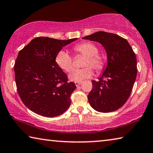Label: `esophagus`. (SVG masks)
<instances>
[{
	"mask_svg": "<svg viewBox=\"0 0 153 153\" xmlns=\"http://www.w3.org/2000/svg\"><path fill=\"white\" fill-rule=\"evenodd\" d=\"M81 84H82V82H75V84H76V86L81 85Z\"/></svg>",
	"mask_w": 153,
	"mask_h": 153,
	"instance_id": "34e87169",
	"label": "esophagus"
}]
</instances>
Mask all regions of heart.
Wrapping results in <instances>:
<instances>
[{"instance_id": "1", "label": "heart", "mask_w": 153, "mask_h": 153, "mask_svg": "<svg viewBox=\"0 0 153 153\" xmlns=\"http://www.w3.org/2000/svg\"><path fill=\"white\" fill-rule=\"evenodd\" d=\"M74 50L76 52L84 55L86 59L84 66H91L97 71H100L103 67V60L98 53V48L91 42H83L76 45ZM55 61L60 69L66 72H70L73 69V59L67 51L60 50L56 56ZM93 70L91 67H86L84 69H75L69 75V79L71 81L81 82L93 76Z\"/></svg>"}]
</instances>
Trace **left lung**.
<instances>
[{
    "instance_id": "8db88e82",
    "label": "left lung",
    "mask_w": 153,
    "mask_h": 153,
    "mask_svg": "<svg viewBox=\"0 0 153 153\" xmlns=\"http://www.w3.org/2000/svg\"><path fill=\"white\" fill-rule=\"evenodd\" d=\"M98 42L107 54V65L98 81H92L90 105L99 112L117 110L129 99L137 76L136 56L129 42L116 34L99 31L82 38Z\"/></svg>"
}]
</instances>
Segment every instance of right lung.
<instances>
[{
    "label": "right lung",
    "instance_id": "right-lung-1",
    "mask_svg": "<svg viewBox=\"0 0 153 153\" xmlns=\"http://www.w3.org/2000/svg\"><path fill=\"white\" fill-rule=\"evenodd\" d=\"M77 39L36 37L19 52L14 65L17 89L24 105L33 112L54 117L69 108L76 86L68 83L55 59L62 48Z\"/></svg>",
    "mask_w": 153,
    "mask_h": 153
}]
</instances>
